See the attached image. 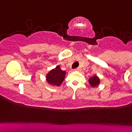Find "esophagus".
Returning a JSON list of instances; mask_svg holds the SVG:
<instances>
[{
	"instance_id": "1",
	"label": "esophagus",
	"mask_w": 132,
	"mask_h": 132,
	"mask_svg": "<svg viewBox=\"0 0 132 132\" xmlns=\"http://www.w3.org/2000/svg\"><path fill=\"white\" fill-rule=\"evenodd\" d=\"M80 70H81L80 68H77L75 69V71H80Z\"/></svg>"
}]
</instances>
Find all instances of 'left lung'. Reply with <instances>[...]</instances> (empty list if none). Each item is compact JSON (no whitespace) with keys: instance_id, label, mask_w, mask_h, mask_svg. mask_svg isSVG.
Listing matches in <instances>:
<instances>
[{"instance_id":"left-lung-1","label":"left lung","mask_w":132,"mask_h":132,"mask_svg":"<svg viewBox=\"0 0 132 132\" xmlns=\"http://www.w3.org/2000/svg\"><path fill=\"white\" fill-rule=\"evenodd\" d=\"M89 83H90V84L91 85L92 87H96L99 84L100 81H99V79L98 78V77H96L95 75L93 77H90V79H89Z\"/></svg>"}]
</instances>
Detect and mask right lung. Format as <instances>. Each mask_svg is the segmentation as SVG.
I'll list each match as a JSON object with an SVG mask.
<instances>
[{
    "label": "right lung",
    "instance_id": "right-lung-1",
    "mask_svg": "<svg viewBox=\"0 0 132 132\" xmlns=\"http://www.w3.org/2000/svg\"><path fill=\"white\" fill-rule=\"evenodd\" d=\"M66 72L61 70L60 66L51 70L46 75V80L50 84L55 86H60L65 78Z\"/></svg>",
    "mask_w": 132,
    "mask_h": 132
}]
</instances>
